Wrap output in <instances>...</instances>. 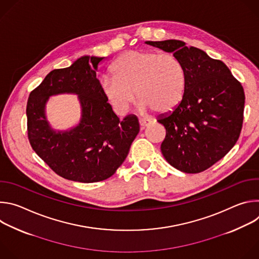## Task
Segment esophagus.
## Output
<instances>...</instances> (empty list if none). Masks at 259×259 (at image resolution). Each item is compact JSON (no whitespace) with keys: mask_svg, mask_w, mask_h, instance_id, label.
<instances>
[{"mask_svg":"<svg viewBox=\"0 0 259 259\" xmlns=\"http://www.w3.org/2000/svg\"><path fill=\"white\" fill-rule=\"evenodd\" d=\"M139 125H140V129L143 130V129H145L146 127H149V126L151 125V121L140 119V120H139Z\"/></svg>","mask_w":259,"mask_h":259,"instance_id":"34e87169","label":"esophagus"}]
</instances>
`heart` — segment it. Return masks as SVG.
Returning a JSON list of instances; mask_svg holds the SVG:
<instances>
[{"label": "heart", "mask_w": 259, "mask_h": 259, "mask_svg": "<svg viewBox=\"0 0 259 259\" xmlns=\"http://www.w3.org/2000/svg\"><path fill=\"white\" fill-rule=\"evenodd\" d=\"M112 77H104L100 87L106 101L119 114H125L135 99L143 112L155 109L167 114L181 102L186 91V72L172 53L132 50L112 66Z\"/></svg>", "instance_id": "b5f03b06"}]
</instances>
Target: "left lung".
I'll return each instance as SVG.
<instances>
[{"instance_id":"8db88e82","label":"left lung","mask_w":259,"mask_h":259,"mask_svg":"<svg viewBox=\"0 0 259 259\" xmlns=\"http://www.w3.org/2000/svg\"><path fill=\"white\" fill-rule=\"evenodd\" d=\"M180 60L186 91L173 112L159 118L166 129L161 151L184 173H200L223 159L239 139L245 93L229 67L179 40L146 42Z\"/></svg>"}]
</instances>
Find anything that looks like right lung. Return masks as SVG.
<instances>
[{"label": "right lung", "instance_id": "1", "mask_svg": "<svg viewBox=\"0 0 259 259\" xmlns=\"http://www.w3.org/2000/svg\"><path fill=\"white\" fill-rule=\"evenodd\" d=\"M103 58L83 56L69 67L53 69L27 100V136L32 150L68 180L90 183L114 175L139 132L138 119L129 115L120 121L102 94L96 70ZM61 93L79 95L82 119L69 132L56 133L46 120L45 105L50 96Z\"/></svg>", "mask_w": 259, "mask_h": 259}]
</instances>
